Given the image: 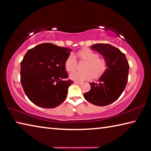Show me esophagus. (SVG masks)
I'll return each mask as SVG.
<instances>
[{"instance_id": "esophagus-1", "label": "esophagus", "mask_w": 151, "mask_h": 151, "mask_svg": "<svg viewBox=\"0 0 151 151\" xmlns=\"http://www.w3.org/2000/svg\"><path fill=\"white\" fill-rule=\"evenodd\" d=\"M75 83H78V84H82V82H80V81H74Z\"/></svg>"}]
</instances>
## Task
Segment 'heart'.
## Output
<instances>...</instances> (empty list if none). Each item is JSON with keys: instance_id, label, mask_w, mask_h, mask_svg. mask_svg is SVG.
Instances as JSON below:
<instances>
[{"instance_id": "heart-1", "label": "heart", "mask_w": 151, "mask_h": 151, "mask_svg": "<svg viewBox=\"0 0 151 151\" xmlns=\"http://www.w3.org/2000/svg\"><path fill=\"white\" fill-rule=\"evenodd\" d=\"M79 61L85 62L83 70L85 71H75L70 74L72 80L83 81L89 80L93 77L99 79L103 76L108 69L107 60L104 58L99 57V53L88 48L79 50L78 53ZM65 68L68 72H72L78 66V61L73 54L68 56L65 60Z\"/></svg>"}]
</instances>
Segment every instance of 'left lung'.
I'll use <instances>...</instances> for the list:
<instances>
[{
  "instance_id": "obj_1",
  "label": "left lung",
  "mask_w": 151,
  "mask_h": 151,
  "mask_svg": "<svg viewBox=\"0 0 151 151\" xmlns=\"http://www.w3.org/2000/svg\"><path fill=\"white\" fill-rule=\"evenodd\" d=\"M91 47L106 60L108 69L96 83H89L91 89L83 94V96L96 106H106L117 100L124 91L128 79L129 65L125 54L112 45L98 43Z\"/></svg>"
}]
</instances>
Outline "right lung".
<instances>
[{"label":"right lung","mask_w":151,"mask_h":151,"mask_svg":"<svg viewBox=\"0 0 151 151\" xmlns=\"http://www.w3.org/2000/svg\"><path fill=\"white\" fill-rule=\"evenodd\" d=\"M72 49L42 43L29 49L21 62L20 81L25 95L38 106L53 109L66 99L68 78L65 60Z\"/></svg>","instance_id":"obj_1"}]
</instances>
